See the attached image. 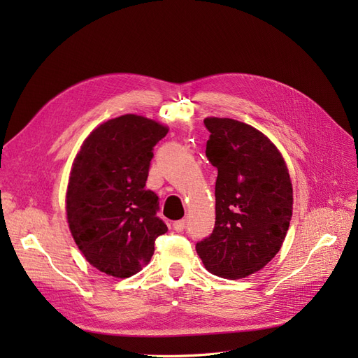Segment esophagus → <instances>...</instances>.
<instances>
[{
	"label": "esophagus",
	"mask_w": 358,
	"mask_h": 358,
	"mask_svg": "<svg viewBox=\"0 0 358 358\" xmlns=\"http://www.w3.org/2000/svg\"><path fill=\"white\" fill-rule=\"evenodd\" d=\"M185 225H187V221H185V220L175 221V222H173V230L180 233V231H183V229H185Z\"/></svg>",
	"instance_id": "esophagus-1"
}]
</instances>
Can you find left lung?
I'll use <instances>...</instances> for the list:
<instances>
[{"instance_id": "8db88e82", "label": "left lung", "mask_w": 358, "mask_h": 358, "mask_svg": "<svg viewBox=\"0 0 358 358\" xmlns=\"http://www.w3.org/2000/svg\"><path fill=\"white\" fill-rule=\"evenodd\" d=\"M206 157L218 170L215 227L196 249L204 267L225 279L262 270L278 252L292 215L288 169L276 146L254 127L206 117Z\"/></svg>"}]
</instances>
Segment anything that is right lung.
<instances>
[{
	"mask_svg": "<svg viewBox=\"0 0 358 358\" xmlns=\"http://www.w3.org/2000/svg\"><path fill=\"white\" fill-rule=\"evenodd\" d=\"M169 129L143 116L124 115L95 128L74 159L67 220L76 245L100 272L129 278L167 233L159 199L146 189L154 146Z\"/></svg>",
	"mask_w": 358,
	"mask_h": 358,
	"instance_id": "add662e5",
	"label": "right lung"
}]
</instances>
